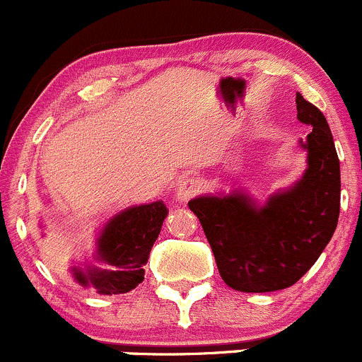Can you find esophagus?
<instances>
[{
	"instance_id": "obj_1",
	"label": "esophagus",
	"mask_w": 362,
	"mask_h": 362,
	"mask_svg": "<svg viewBox=\"0 0 362 362\" xmlns=\"http://www.w3.org/2000/svg\"><path fill=\"white\" fill-rule=\"evenodd\" d=\"M202 180H199V177H188V180H182L180 182V186H177V200L180 202H186V200H189L192 197H195L197 193L202 189Z\"/></svg>"
}]
</instances>
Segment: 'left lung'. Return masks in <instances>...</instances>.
Returning a JSON list of instances; mask_svg holds the SVG:
<instances>
[{
    "label": "left lung",
    "mask_w": 362,
    "mask_h": 362,
    "mask_svg": "<svg viewBox=\"0 0 362 362\" xmlns=\"http://www.w3.org/2000/svg\"><path fill=\"white\" fill-rule=\"evenodd\" d=\"M298 120L312 127L300 146L307 169L300 181L258 206L247 193L189 200L223 281L235 291L270 293L300 281L333 237L340 216V160L327 120L296 94Z\"/></svg>",
    "instance_id": "left-lung-1"
}]
</instances>
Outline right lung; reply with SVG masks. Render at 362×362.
Instances as JSON below:
<instances>
[{"instance_id": "right-lung-1", "label": "right lung", "mask_w": 362, "mask_h": 362, "mask_svg": "<svg viewBox=\"0 0 362 362\" xmlns=\"http://www.w3.org/2000/svg\"><path fill=\"white\" fill-rule=\"evenodd\" d=\"M162 200L118 212L98 237L95 264H73L71 275L99 294L129 293L144 281V264L167 218Z\"/></svg>"}]
</instances>
